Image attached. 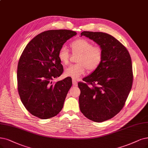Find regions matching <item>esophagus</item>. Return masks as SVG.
Wrapping results in <instances>:
<instances>
[{"label": "esophagus", "instance_id": "1", "mask_svg": "<svg viewBox=\"0 0 148 148\" xmlns=\"http://www.w3.org/2000/svg\"><path fill=\"white\" fill-rule=\"evenodd\" d=\"M73 84L74 86H77V81L75 79H73Z\"/></svg>", "mask_w": 148, "mask_h": 148}]
</instances>
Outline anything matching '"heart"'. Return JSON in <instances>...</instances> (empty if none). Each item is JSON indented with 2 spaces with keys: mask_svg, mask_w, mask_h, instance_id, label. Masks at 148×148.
I'll list each match as a JSON object with an SVG mask.
<instances>
[{
  "mask_svg": "<svg viewBox=\"0 0 148 148\" xmlns=\"http://www.w3.org/2000/svg\"><path fill=\"white\" fill-rule=\"evenodd\" d=\"M70 46L73 53L78 54L75 64L70 65L64 69L66 77L76 79L85 73L87 69L90 72L96 70L99 66L103 58L101 47L93 46L88 40L84 38L77 39L71 43ZM58 58L63 64L69 63V53L65 46L60 47L58 52Z\"/></svg>",
  "mask_w": 148,
  "mask_h": 148,
  "instance_id": "obj_1",
  "label": "heart"
}]
</instances>
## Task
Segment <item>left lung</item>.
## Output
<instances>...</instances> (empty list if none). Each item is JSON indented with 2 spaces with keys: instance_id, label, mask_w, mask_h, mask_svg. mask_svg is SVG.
I'll return each instance as SVG.
<instances>
[{
  "instance_id": "1",
  "label": "left lung",
  "mask_w": 148,
  "mask_h": 148,
  "mask_svg": "<svg viewBox=\"0 0 148 148\" xmlns=\"http://www.w3.org/2000/svg\"><path fill=\"white\" fill-rule=\"evenodd\" d=\"M80 35L93 40L103 51L99 66L83 79L91 86L78 83L81 112L101 123L115 116L124 107L132 85V60L127 49L110 35L84 31Z\"/></svg>"
}]
</instances>
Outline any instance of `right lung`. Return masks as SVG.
<instances>
[{
    "mask_svg": "<svg viewBox=\"0 0 148 148\" xmlns=\"http://www.w3.org/2000/svg\"><path fill=\"white\" fill-rule=\"evenodd\" d=\"M76 35L69 30L42 32L27 44L22 53L18 65V89L21 102L34 116L49 119L62 110L72 79L54 84L52 80L63 72L58 58L59 49Z\"/></svg>",
    "mask_w": 148,
    "mask_h": 148,
    "instance_id": "1",
    "label": "right lung"
}]
</instances>
